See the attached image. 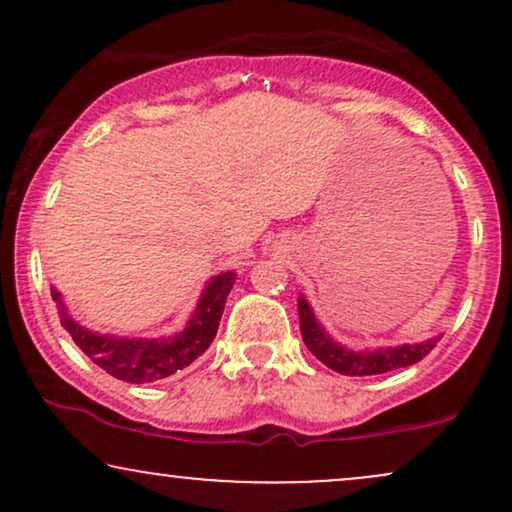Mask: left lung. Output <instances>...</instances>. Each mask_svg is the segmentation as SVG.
<instances>
[{"instance_id":"1","label":"left lung","mask_w":512,"mask_h":512,"mask_svg":"<svg viewBox=\"0 0 512 512\" xmlns=\"http://www.w3.org/2000/svg\"><path fill=\"white\" fill-rule=\"evenodd\" d=\"M298 317H301V334L303 342L310 349V354L320 358L327 368L337 370L342 375H380L390 373L419 363L431 349L440 342V337H431L426 342L416 344H397V346H378V349H351L332 337L325 327L317 322V317L305 301V296H298Z\"/></svg>"}]
</instances>
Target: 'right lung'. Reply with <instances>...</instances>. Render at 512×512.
Returning <instances> with one entry per match:
<instances>
[{"label": "right lung", "instance_id": "right-lung-1", "mask_svg": "<svg viewBox=\"0 0 512 512\" xmlns=\"http://www.w3.org/2000/svg\"><path fill=\"white\" fill-rule=\"evenodd\" d=\"M236 284V272L214 274L204 286L202 296L192 310L185 327L166 337H117V334H101L86 330L84 325L69 315L62 293L52 286V301L60 310L62 327L72 334L74 344L91 358L96 366L125 383H154L178 370L190 366L214 342L219 330L221 313L226 308V298Z\"/></svg>", "mask_w": 512, "mask_h": 512}]
</instances>
